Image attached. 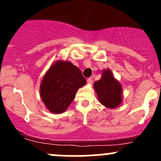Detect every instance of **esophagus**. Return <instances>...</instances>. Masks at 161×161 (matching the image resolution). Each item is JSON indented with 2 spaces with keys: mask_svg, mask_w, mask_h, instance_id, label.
I'll list each match as a JSON object with an SVG mask.
<instances>
[{
  "mask_svg": "<svg viewBox=\"0 0 161 161\" xmlns=\"http://www.w3.org/2000/svg\"><path fill=\"white\" fill-rule=\"evenodd\" d=\"M87 83L88 84H92V79H90V78H89V79H87Z\"/></svg>",
  "mask_w": 161,
  "mask_h": 161,
  "instance_id": "obj_1",
  "label": "esophagus"
}]
</instances>
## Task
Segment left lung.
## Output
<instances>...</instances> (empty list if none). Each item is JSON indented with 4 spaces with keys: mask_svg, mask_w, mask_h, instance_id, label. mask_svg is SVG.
I'll return each mask as SVG.
<instances>
[{
    "mask_svg": "<svg viewBox=\"0 0 161 161\" xmlns=\"http://www.w3.org/2000/svg\"><path fill=\"white\" fill-rule=\"evenodd\" d=\"M93 88L99 102L108 108H117L122 103L123 89L110 69L102 71L100 80L96 81Z\"/></svg>",
    "mask_w": 161,
    "mask_h": 161,
    "instance_id": "8db88e82",
    "label": "left lung"
}]
</instances>
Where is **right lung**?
Listing matches in <instances>:
<instances>
[{"mask_svg": "<svg viewBox=\"0 0 161 161\" xmlns=\"http://www.w3.org/2000/svg\"><path fill=\"white\" fill-rule=\"evenodd\" d=\"M86 83L82 71L67 61H55L45 73L40 86L41 100L53 114H61L69 108L79 88Z\"/></svg>", "mask_w": 161, "mask_h": 161, "instance_id": "obj_1", "label": "right lung"}]
</instances>
